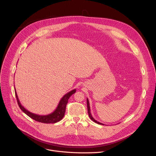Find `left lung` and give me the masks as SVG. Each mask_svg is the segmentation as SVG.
Here are the masks:
<instances>
[{"instance_id": "left-lung-1", "label": "left lung", "mask_w": 156, "mask_h": 156, "mask_svg": "<svg viewBox=\"0 0 156 156\" xmlns=\"http://www.w3.org/2000/svg\"><path fill=\"white\" fill-rule=\"evenodd\" d=\"M87 109H88V116H89V117H90V118L93 121H94L95 122H96V123H97V124H99V125H104V124H102V123H101V122H99V121H96L94 118H93V116H92V114H91V112H90V104H89V101H88V98L87 99Z\"/></svg>"}]
</instances>
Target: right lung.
Returning a JSON list of instances; mask_svg holds the SVG:
<instances>
[{"label":"right lung","mask_w":156,"mask_h":156,"mask_svg":"<svg viewBox=\"0 0 156 156\" xmlns=\"http://www.w3.org/2000/svg\"><path fill=\"white\" fill-rule=\"evenodd\" d=\"M76 89H73L71 91L69 92L66 94H65L62 99L60 100L58 105H57V108L54 110V112H51V114H47V115H39V114H34L33 112H30L27 109L24 108L23 106L21 105V104L20 102V100L18 99V94L16 93V89H15V94L16 97V99H17V102L18 104L19 107L21 109V111L25 113L27 115H28L29 117L32 118L37 121L43 122V123H55V122L61 121L62 118L64 116V113L66 111V107L68 102L69 98L73 94L76 92Z\"/></svg>","instance_id":"1"}]
</instances>
